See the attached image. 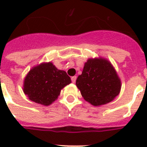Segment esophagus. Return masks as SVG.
Here are the masks:
<instances>
[{
    "label": "esophagus",
    "mask_w": 147,
    "mask_h": 147,
    "mask_svg": "<svg viewBox=\"0 0 147 147\" xmlns=\"http://www.w3.org/2000/svg\"><path fill=\"white\" fill-rule=\"evenodd\" d=\"M76 78H77V77H76V76H72V77H71V82H73V83L76 82Z\"/></svg>",
    "instance_id": "obj_1"
}]
</instances>
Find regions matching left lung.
<instances>
[{"mask_svg": "<svg viewBox=\"0 0 147 147\" xmlns=\"http://www.w3.org/2000/svg\"><path fill=\"white\" fill-rule=\"evenodd\" d=\"M76 85L86 101L98 107L111 102L118 95L121 81L108 60L102 57L90 58Z\"/></svg>", "mask_w": 147, "mask_h": 147, "instance_id": "8db88e82", "label": "left lung"}]
</instances>
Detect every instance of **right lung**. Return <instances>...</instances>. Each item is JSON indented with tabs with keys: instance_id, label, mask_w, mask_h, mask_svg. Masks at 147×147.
Returning a JSON list of instances; mask_svg holds the SVG:
<instances>
[{
	"instance_id": "1",
	"label": "right lung",
	"mask_w": 147,
	"mask_h": 147,
	"mask_svg": "<svg viewBox=\"0 0 147 147\" xmlns=\"http://www.w3.org/2000/svg\"><path fill=\"white\" fill-rule=\"evenodd\" d=\"M71 82L64 70L53 62H42L29 71L24 81L23 91L32 101L48 106L59 96L61 90Z\"/></svg>"
}]
</instances>
